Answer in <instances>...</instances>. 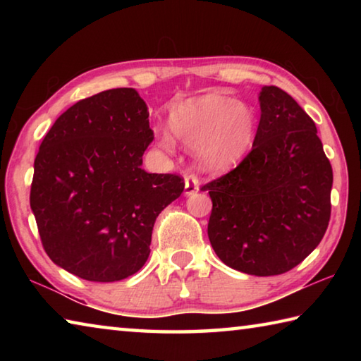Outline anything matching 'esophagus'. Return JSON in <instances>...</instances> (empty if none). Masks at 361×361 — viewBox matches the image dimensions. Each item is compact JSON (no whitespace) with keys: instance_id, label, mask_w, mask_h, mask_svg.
<instances>
[{"instance_id":"esophagus-1","label":"esophagus","mask_w":361,"mask_h":361,"mask_svg":"<svg viewBox=\"0 0 361 361\" xmlns=\"http://www.w3.org/2000/svg\"><path fill=\"white\" fill-rule=\"evenodd\" d=\"M199 188H200L199 180L195 178L194 175H188L186 178H185V194L186 195H191L194 192H197Z\"/></svg>"}]
</instances>
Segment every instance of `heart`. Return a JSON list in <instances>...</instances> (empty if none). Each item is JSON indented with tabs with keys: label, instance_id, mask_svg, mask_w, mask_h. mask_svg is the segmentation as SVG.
Here are the masks:
<instances>
[{
	"label": "heart",
	"instance_id": "1",
	"mask_svg": "<svg viewBox=\"0 0 361 361\" xmlns=\"http://www.w3.org/2000/svg\"><path fill=\"white\" fill-rule=\"evenodd\" d=\"M169 126L173 137L195 148L199 166L205 172L221 173L239 164L255 142L253 109L219 94L189 99L172 109ZM169 132L157 137L159 146L170 151L175 140Z\"/></svg>",
	"mask_w": 361,
	"mask_h": 361
}]
</instances>
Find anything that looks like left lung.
I'll use <instances>...</instances> for the list:
<instances>
[{"instance_id": "left-lung-1", "label": "left lung", "mask_w": 361, "mask_h": 361, "mask_svg": "<svg viewBox=\"0 0 361 361\" xmlns=\"http://www.w3.org/2000/svg\"><path fill=\"white\" fill-rule=\"evenodd\" d=\"M253 148L207 183L209 239L226 266L250 276L288 272L314 252L331 216L333 169L315 122L276 85L259 92Z\"/></svg>"}]
</instances>
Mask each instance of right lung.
<instances>
[{"mask_svg":"<svg viewBox=\"0 0 361 361\" xmlns=\"http://www.w3.org/2000/svg\"><path fill=\"white\" fill-rule=\"evenodd\" d=\"M148 106L121 87L79 100L54 122L35 159L30 207L46 253L89 282H116L148 259L156 218L185 181L148 173Z\"/></svg>","mask_w":361,"mask_h":361,"instance_id":"add662e5","label":"right lung"}]
</instances>
